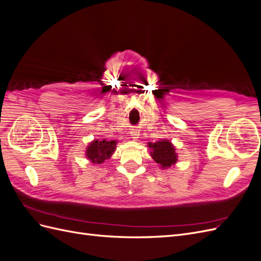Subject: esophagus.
Wrapping results in <instances>:
<instances>
[{"mask_svg":"<svg viewBox=\"0 0 261 261\" xmlns=\"http://www.w3.org/2000/svg\"><path fill=\"white\" fill-rule=\"evenodd\" d=\"M130 136H132L133 139L136 140V139L139 137V132H138L137 129H135V128H133V129L130 130Z\"/></svg>","mask_w":261,"mask_h":261,"instance_id":"esophagus-1","label":"esophagus"}]
</instances>
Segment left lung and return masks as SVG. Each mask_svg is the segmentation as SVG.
Listing matches in <instances>:
<instances>
[{"label": "left lung", "mask_w": 261, "mask_h": 261, "mask_svg": "<svg viewBox=\"0 0 261 261\" xmlns=\"http://www.w3.org/2000/svg\"><path fill=\"white\" fill-rule=\"evenodd\" d=\"M148 147L151 148L152 159L160 165L161 169H168L174 165L177 161L175 148L168 139H163L156 143H149Z\"/></svg>", "instance_id": "8db88e82"}]
</instances>
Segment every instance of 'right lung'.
<instances>
[{
	"mask_svg": "<svg viewBox=\"0 0 261 261\" xmlns=\"http://www.w3.org/2000/svg\"><path fill=\"white\" fill-rule=\"evenodd\" d=\"M116 149L115 140H107V139H96L87 147L86 156L88 160L94 164L103 163L107 159H110L114 153Z\"/></svg>",
	"mask_w": 261,
	"mask_h": 261,
	"instance_id": "right-lung-1",
	"label": "right lung"
}]
</instances>
